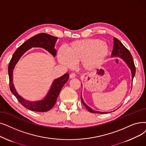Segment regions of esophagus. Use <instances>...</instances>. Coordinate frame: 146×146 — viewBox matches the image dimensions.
<instances>
[{"instance_id": "obj_1", "label": "esophagus", "mask_w": 146, "mask_h": 146, "mask_svg": "<svg viewBox=\"0 0 146 146\" xmlns=\"http://www.w3.org/2000/svg\"><path fill=\"white\" fill-rule=\"evenodd\" d=\"M76 77V74L74 73H72L70 74V78H74Z\"/></svg>"}]
</instances>
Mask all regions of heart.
Listing matches in <instances>:
<instances>
[{"instance_id":"1","label":"heart","mask_w":146,"mask_h":146,"mask_svg":"<svg viewBox=\"0 0 146 146\" xmlns=\"http://www.w3.org/2000/svg\"><path fill=\"white\" fill-rule=\"evenodd\" d=\"M109 53V47L103 41L96 39L80 40L72 42L67 51L60 48L58 60L61 64L70 68L81 62L84 69L93 70L103 64Z\"/></svg>"}]
</instances>
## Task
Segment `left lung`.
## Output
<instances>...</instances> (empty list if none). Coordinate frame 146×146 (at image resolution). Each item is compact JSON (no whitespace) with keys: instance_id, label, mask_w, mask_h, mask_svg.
<instances>
[{"instance_id":"obj_1","label":"left lung","mask_w":146,"mask_h":146,"mask_svg":"<svg viewBox=\"0 0 146 146\" xmlns=\"http://www.w3.org/2000/svg\"><path fill=\"white\" fill-rule=\"evenodd\" d=\"M113 51L111 53V55L113 56H120V58H122L126 62V64H128L129 67L130 68L131 70V73H132V79L133 80V79H134V77L135 74V66L134 64V60H133L132 56L130 52L129 51V50L126 48L123 44L120 42V40H119L117 39H116V37L113 38ZM81 100L82 102L83 103V104L85 106L86 109L91 113H100V114H104L107 113L106 112H101V111H97L93 110L91 109L90 107H89L85 103L82 98L81 96Z\"/></svg>"}]
</instances>
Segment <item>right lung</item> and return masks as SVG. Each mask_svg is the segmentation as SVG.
<instances>
[{"instance_id":"1","label":"right lung","mask_w":146,"mask_h":146,"mask_svg":"<svg viewBox=\"0 0 146 146\" xmlns=\"http://www.w3.org/2000/svg\"><path fill=\"white\" fill-rule=\"evenodd\" d=\"M57 39L58 37L46 33H42L36 35L30 38L26 42L23 43L20 47H18L14 53L9 63L8 74L10 90L20 104L30 110L37 112H45L51 109L56 103V99L59 96L62 86L68 81L69 74L66 73L60 78L55 79L53 82L52 86L46 97L43 100L38 101H30L23 98L16 91L12 80L13 70L21 56L32 47H40L45 49L55 56L56 54V50L55 49V46Z\"/></svg>"}]
</instances>
